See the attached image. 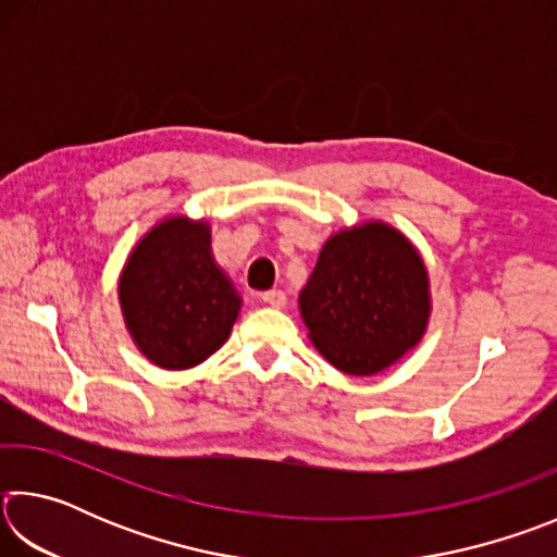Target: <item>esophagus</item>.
<instances>
[{
    "mask_svg": "<svg viewBox=\"0 0 557 557\" xmlns=\"http://www.w3.org/2000/svg\"><path fill=\"white\" fill-rule=\"evenodd\" d=\"M260 299L265 301L268 307H275V309H282L287 305V295L282 289H268V292H262L260 295Z\"/></svg>",
    "mask_w": 557,
    "mask_h": 557,
    "instance_id": "esophagus-1",
    "label": "esophagus"
}]
</instances>
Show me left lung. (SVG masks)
Here are the masks:
<instances>
[{
	"label": "left lung",
	"instance_id": "left-lung-1",
	"mask_svg": "<svg viewBox=\"0 0 557 557\" xmlns=\"http://www.w3.org/2000/svg\"><path fill=\"white\" fill-rule=\"evenodd\" d=\"M299 307L329 363L371 375L398 361L425 332L428 272L398 231L366 223L329 238Z\"/></svg>",
	"mask_w": 557,
	"mask_h": 557
}]
</instances>
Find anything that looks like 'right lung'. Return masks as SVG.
Returning <instances> with one entry per match:
<instances>
[{
	"label": "right lung",
	"instance_id": "right-lung-1",
	"mask_svg": "<svg viewBox=\"0 0 557 557\" xmlns=\"http://www.w3.org/2000/svg\"><path fill=\"white\" fill-rule=\"evenodd\" d=\"M132 338L162 369H191L228 338L240 297L211 258L209 228L186 219L159 223L137 245L120 280Z\"/></svg>",
	"mask_w": 557,
	"mask_h": 557
}]
</instances>
